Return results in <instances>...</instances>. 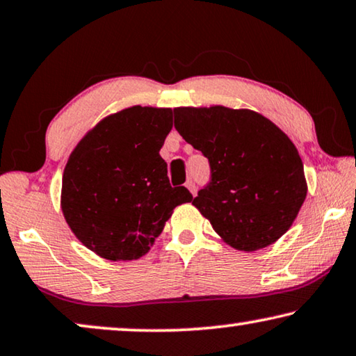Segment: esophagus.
Wrapping results in <instances>:
<instances>
[{
  "label": "esophagus",
  "instance_id": "esophagus-1",
  "mask_svg": "<svg viewBox=\"0 0 356 356\" xmlns=\"http://www.w3.org/2000/svg\"><path fill=\"white\" fill-rule=\"evenodd\" d=\"M186 188L189 189V193L193 195H195V193H197V189H195V183L193 181V179H189V181L186 183Z\"/></svg>",
  "mask_w": 356,
  "mask_h": 356
}]
</instances>
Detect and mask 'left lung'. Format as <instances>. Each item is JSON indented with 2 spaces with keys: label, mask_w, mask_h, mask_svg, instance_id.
<instances>
[{
  "label": "left lung",
  "mask_w": 356,
  "mask_h": 356,
  "mask_svg": "<svg viewBox=\"0 0 356 356\" xmlns=\"http://www.w3.org/2000/svg\"><path fill=\"white\" fill-rule=\"evenodd\" d=\"M175 128L209 159L212 181L193 205L236 250L254 252L287 233L307 197L303 162L270 118L225 106L177 107Z\"/></svg>",
  "instance_id": "1"
}]
</instances>
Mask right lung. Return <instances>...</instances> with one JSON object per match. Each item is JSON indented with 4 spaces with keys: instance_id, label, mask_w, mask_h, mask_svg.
Segmentation results:
<instances>
[{
    "instance_id": "right-lung-1",
    "label": "right lung",
    "mask_w": 356,
    "mask_h": 356,
    "mask_svg": "<svg viewBox=\"0 0 356 356\" xmlns=\"http://www.w3.org/2000/svg\"><path fill=\"white\" fill-rule=\"evenodd\" d=\"M172 114L170 107H127L97 122L69 156L60 210L75 238L101 259H141L173 209L193 200L184 186H170L159 154Z\"/></svg>"
}]
</instances>
